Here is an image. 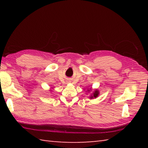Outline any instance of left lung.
I'll return each mask as SVG.
<instances>
[{"label":"left lung","mask_w":148,"mask_h":148,"mask_svg":"<svg viewBox=\"0 0 148 148\" xmlns=\"http://www.w3.org/2000/svg\"><path fill=\"white\" fill-rule=\"evenodd\" d=\"M91 91H92V89L91 88H90V89H87V91H88V92H90ZM99 93H100V92H99V91L98 89L94 90V91H92V92L91 93V96H89V99H96L97 97H99Z\"/></svg>","instance_id":"1"}]
</instances>
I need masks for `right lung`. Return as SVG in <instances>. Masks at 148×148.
I'll return each instance as SVG.
<instances>
[{"label":"right lung","instance_id":"right-lung-1","mask_svg":"<svg viewBox=\"0 0 148 148\" xmlns=\"http://www.w3.org/2000/svg\"><path fill=\"white\" fill-rule=\"evenodd\" d=\"M50 91H51V90H50Z\"/></svg>","mask_w":148,"mask_h":148}]
</instances>
